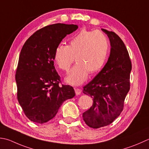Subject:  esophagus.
Masks as SVG:
<instances>
[{"label": "esophagus", "instance_id": "1", "mask_svg": "<svg viewBox=\"0 0 149 149\" xmlns=\"http://www.w3.org/2000/svg\"><path fill=\"white\" fill-rule=\"evenodd\" d=\"M75 94H76V95H80L81 93V90L79 89V88H75Z\"/></svg>", "mask_w": 149, "mask_h": 149}]
</instances>
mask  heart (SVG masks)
I'll use <instances>...</instances> for the list:
<instances>
[{
	"label": "heart",
	"mask_w": 149,
	"mask_h": 149,
	"mask_svg": "<svg viewBox=\"0 0 149 149\" xmlns=\"http://www.w3.org/2000/svg\"><path fill=\"white\" fill-rule=\"evenodd\" d=\"M109 45L105 35L100 31L82 29L69 40L68 45H59L55 49V63L62 70L68 72L74 59L77 63L70 71L66 81L79 85L86 81L88 73L97 72L105 63Z\"/></svg>",
	"instance_id": "1"
}]
</instances>
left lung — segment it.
<instances>
[{"label": "left lung", "mask_w": 149, "mask_h": 149, "mask_svg": "<svg viewBox=\"0 0 149 149\" xmlns=\"http://www.w3.org/2000/svg\"><path fill=\"white\" fill-rule=\"evenodd\" d=\"M109 38L110 54L103 68L83 87V93L93 99L92 106L83 113L88 127L99 129L111 124L123 111L130 90L132 63L123 40L117 34L101 29Z\"/></svg>", "instance_id": "left-lung-1"}]
</instances>
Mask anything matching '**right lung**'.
Here are the masks:
<instances>
[{"mask_svg":"<svg viewBox=\"0 0 149 149\" xmlns=\"http://www.w3.org/2000/svg\"><path fill=\"white\" fill-rule=\"evenodd\" d=\"M77 25L57 23L46 26L28 38L20 51L15 80L17 100L30 121L45 123L53 119L63 102L75 94L70 85L59 86L55 68V49Z\"/></svg>","mask_w":149,"mask_h":149,"instance_id":"1","label":"right lung"}]
</instances>
